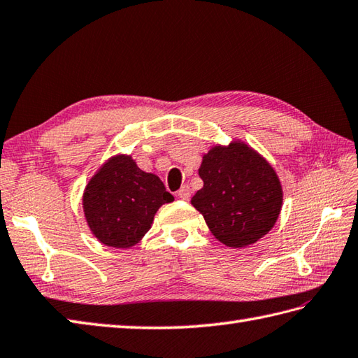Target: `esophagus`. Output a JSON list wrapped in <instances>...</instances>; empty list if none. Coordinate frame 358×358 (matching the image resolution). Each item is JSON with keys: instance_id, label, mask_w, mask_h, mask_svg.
Returning a JSON list of instances; mask_svg holds the SVG:
<instances>
[{"instance_id": "34e87169", "label": "esophagus", "mask_w": 358, "mask_h": 358, "mask_svg": "<svg viewBox=\"0 0 358 358\" xmlns=\"http://www.w3.org/2000/svg\"><path fill=\"white\" fill-rule=\"evenodd\" d=\"M177 197L181 200H189V197H191V189H189V186H181V189L177 192Z\"/></svg>"}]
</instances>
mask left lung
Segmentation results:
<instances>
[{
    "label": "left lung",
    "mask_w": 358,
    "mask_h": 358,
    "mask_svg": "<svg viewBox=\"0 0 358 358\" xmlns=\"http://www.w3.org/2000/svg\"><path fill=\"white\" fill-rule=\"evenodd\" d=\"M203 187L191 205L205 217L217 241L243 248L270 233L281 214L284 192L276 171L241 139L215 144L201 158Z\"/></svg>",
    "instance_id": "obj_1"
}]
</instances>
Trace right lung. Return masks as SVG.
Here are the masks:
<instances>
[{
    "label": "right lung",
    "instance_id": "1",
    "mask_svg": "<svg viewBox=\"0 0 358 358\" xmlns=\"http://www.w3.org/2000/svg\"><path fill=\"white\" fill-rule=\"evenodd\" d=\"M173 201L158 175L144 172L125 153L108 158L82 195L91 233L111 248H130L150 229L158 209Z\"/></svg>",
    "mask_w": 358,
    "mask_h": 358
}]
</instances>
